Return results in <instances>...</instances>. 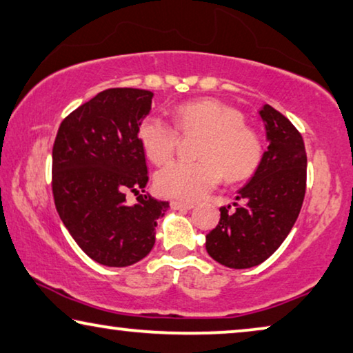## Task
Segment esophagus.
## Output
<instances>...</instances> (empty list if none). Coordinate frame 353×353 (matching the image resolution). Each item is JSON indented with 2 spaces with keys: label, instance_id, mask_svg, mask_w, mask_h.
<instances>
[{
  "label": "esophagus",
  "instance_id": "obj_1",
  "mask_svg": "<svg viewBox=\"0 0 353 353\" xmlns=\"http://www.w3.org/2000/svg\"><path fill=\"white\" fill-rule=\"evenodd\" d=\"M171 206L174 208V209H187V210H190V209H193L194 208V204L193 203H187V201H171Z\"/></svg>",
  "mask_w": 353,
  "mask_h": 353
}]
</instances>
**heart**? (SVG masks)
Listing matches in <instances>:
<instances>
[{
  "mask_svg": "<svg viewBox=\"0 0 353 353\" xmlns=\"http://www.w3.org/2000/svg\"><path fill=\"white\" fill-rule=\"evenodd\" d=\"M174 120L182 133L201 131L206 136L198 150L201 160L172 161L159 171L155 187L163 196L196 201L219 185L223 172L236 182L259 170L263 139L236 108L212 98L196 99L179 104ZM138 139L147 159L161 165L174 155L179 131L161 115L149 114L139 122Z\"/></svg>",
  "mask_w": 353,
  "mask_h": 353,
  "instance_id": "heart-1",
  "label": "heart"
}]
</instances>
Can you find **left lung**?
<instances>
[{"label":"left lung","instance_id":"1","mask_svg":"<svg viewBox=\"0 0 353 353\" xmlns=\"http://www.w3.org/2000/svg\"><path fill=\"white\" fill-rule=\"evenodd\" d=\"M268 150L259 170L238 192L236 209L220 208V222L206 236V250L220 265L245 270L274 254L296 222L306 193L307 157L299 131L265 104Z\"/></svg>","mask_w":353,"mask_h":353}]
</instances>
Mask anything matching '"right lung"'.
Returning <instances> with one entry per match:
<instances>
[{
	"mask_svg": "<svg viewBox=\"0 0 353 353\" xmlns=\"http://www.w3.org/2000/svg\"><path fill=\"white\" fill-rule=\"evenodd\" d=\"M154 93L108 88L63 120L52 150L55 208L72 239L99 265L123 268L155 244L157 220L170 208L144 194L149 181L138 126ZM139 203L125 204V192ZM143 193L141 194L140 192Z\"/></svg>",
	"mask_w": 353,
	"mask_h": 353,
	"instance_id": "right-lung-1",
	"label": "right lung"
}]
</instances>
